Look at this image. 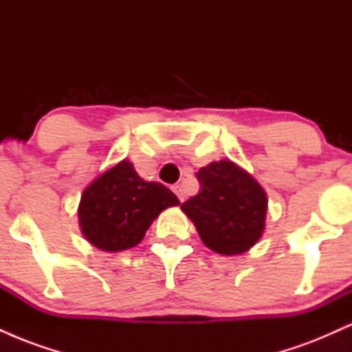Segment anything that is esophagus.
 I'll return each instance as SVG.
<instances>
[{
    "mask_svg": "<svg viewBox=\"0 0 352 352\" xmlns=\"http://www.w3.org/2000/svg\"><path fill=\"white\" fill-rule=\"evenodd\" d=\"M173 192L177 193V197H179V200L180 201H184L185 200V192H184V187H182L180 184H177V185H173Z\"/></svg>",
    "mask_w": 352,
    "mask_h": 352,
    "instance_id": "obj_1",
    "label": "esophagus"
}]
</instances>
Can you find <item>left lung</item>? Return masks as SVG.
Here are the masks:
<instances>
[{
  "label": "left lung",
  "instance_id": "left-lung-1",
  "mask_svg": "<svg viewBox=\"0 0 352 352\" xmlns=\"http://www.w3.org/2000/svg\"><path fill=\"white\" fill-rule=\"evenodd\" d=\"M200 192L182 204L210 250L220 254L248 252L265 230L268 199L263 187L232 160H218L197 172Z\"/></svg>",
  "mask_w": 352,
  "mask_h": 352
}]
</instances>
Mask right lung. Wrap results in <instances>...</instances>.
I'll return each mask as SVG.
<instances>
[{
  "instance_id": "1",
  "label": "right lung",
  "mask_w": 352,
  "mask_h": 352,
  "mask_svg": "<svg viewBox=\"0 0 352 352\" xmlns=\"http://www.w3.org/2000/svg\"><path fill=\"white\" fill-rule=\"evenodd\" d=\"M180 201L159 182H145L124 159L89 184L80 195L79 225L86 240L102 252L139 245L152 221Z\"/></svg>"
}]
</instances>
